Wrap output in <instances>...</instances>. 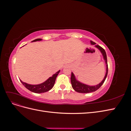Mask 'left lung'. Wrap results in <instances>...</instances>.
Returning <instances> with one entry per match:
<instances>
[{
	"instance_id": "left-lung-1",
	"label": "left lung",
	"mask_w": 131,
	"mask_h": 131,
	"mask_svg": "<svg viewBox=\"0 0 131 131\" xmlns=\"http://www.w3.org/2000/svg\"><path fill=\"white\" fill-rule=\"evenodd\" d=\"M91 43L92 45H95L96 43L94 42L91 41ZM95 47H97V49L100 50L101 53H102L103 56V58L105 61L106 66V74L104 77V78L102 81L100 83V84H98L96 86H89L88 85H86L84 84H82V83L79 82L78 81L76 78H75L73 73L72 72V75H71V84H72V86L73 89L77 92L79 93H90L94 92L98 89L101 88V86L103 85L104 82L105 81L106 78L107 77V75H108V63H107V57H106V54L105 51L104 49H103L102 47L99 46L98 45H95Z\"/></svg>"
}]
</instances>
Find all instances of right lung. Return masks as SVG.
I'll return each instance as SVG.
<instances>
[{"label": "right lung", "mask_w": 131, "mask_h": 131, "mask_svg": "<svg viewBox=\"0 0 131 131\" xmlns=\"http://www.w3.org/2000/svg\"><path fill=\"white\" fill-rule=\"evenodd\" d=\"M42 40L41 39H35L32 41H41ZM60 70H58L56 74H54L52 75V77H50L46 81L42 83V84H39V85H30L28 84H27L26 82L22 81L21 80V82L22 84L24 85V86L26 89L29 90L31 92L36 93H40L46 92L47 91H49L52 89L56 81V79L57 77L58 74H59Z\"/></svg>", "instance_id": "right-lung-1"}]
</instances>
